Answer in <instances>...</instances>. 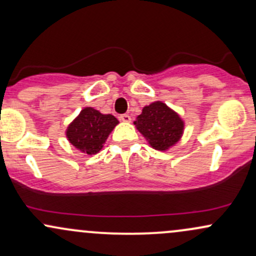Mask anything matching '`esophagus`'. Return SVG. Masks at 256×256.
Instances as JSON below:
<instances>
[{"instance_id": "1", "label": "esophagus", "mask_w": 256, "mask_h": 256, "mask_svg": "<svg viewBox=\"0 0 256 256\" xmlns=\"http://www.w3.org/2000/svg\"><path fill=\"white\" fill-rule=\"evenodd\" d=\"M120 118V120H122V122H131V116H128V114H122V116H119Z\"/></svg>"}]
</instances>
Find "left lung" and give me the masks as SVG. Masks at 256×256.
Returning a JSON list of instances; mask_svg holds the SVG:
<instances>
[{
    "mask_svg": "<svg viewBox=\"0 0 256 256\" xmlns=\"http://www.w3.org/2000/svg\"><path fill=\"white\" fill-rule=\"evenodd\" d=\"M134 124L158 150H166L174 146L184 128L183 120L178 114L161 101L146 106Z\"/></svg>",
    "mask_w": 256,
    "mask_h": 256,
    "instance_id": "obj_1",
    "label": "left lung"
}]
</instances>
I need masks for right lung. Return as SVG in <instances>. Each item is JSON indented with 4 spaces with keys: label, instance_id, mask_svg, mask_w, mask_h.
Wrapping results in <instances>:
<instances>
[{
    "label": "right lung",
    "instance_id": "obj_1",
    "mask_svg": "<svg viewBox=\"0 0 256 256\" xmlns=\"http://www.w3.org/2000/svg\"><path fill=\"white\" fill-rule=\"evenodd\" d=\"M118 122V119L112 114H102L86 107L68 126L66 136L76 148L92 155L101 150L108 134Z\"/></svg>",
    "mask_w": 256,
    "mask_h": 256
}]
</instances>
